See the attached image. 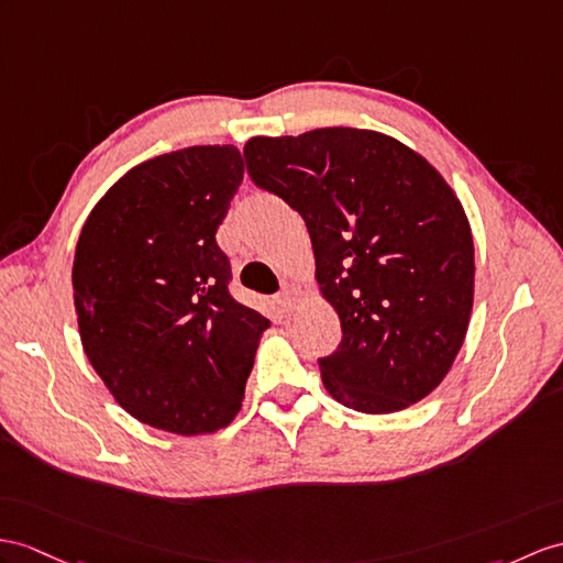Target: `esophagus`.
<instances>
[{
  "mask_svg": "<svg viewBox=\"0 0 563 563\" xmlns=\"http://www.w3.org/2000/svg\"><path fill=\"white\" fill-rule=\"evenodd\" d=\"M300 303V289L296 286H284V291L279 294V306L284 310H294Z\"/></svg>",
  "mask_w": 563,
  "mask_h": 563,
  "instance_id": "34e87169",
  "label": "esophagus"
}]
</instances>
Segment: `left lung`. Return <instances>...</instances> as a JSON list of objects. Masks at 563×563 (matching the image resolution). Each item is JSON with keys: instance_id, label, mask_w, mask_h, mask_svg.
<instances>
[{"instance_id": "1", "label": "left lung", "mask_w": 563, "mask_h": 563, "mask_svg": "<svg viewBox=\"0 0 563 563\" xmlns=\"http://www.w3.org/2000/svg\"><path fill=\"white\" fill-rule=\"evenodd\" d=\"M253 184L306 219L341 344L324 389L361 413H394L449 373L473 310V234L432 164L391 135L314 129L243 147Z\"/></svg>"}]
</instances>
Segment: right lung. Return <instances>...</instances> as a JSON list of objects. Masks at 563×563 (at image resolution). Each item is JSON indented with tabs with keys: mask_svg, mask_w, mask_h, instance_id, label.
I'll use <instances>...</instances> for the list:
<instances>
[{
	"mask_svg": "<svg viewBox=\"0 0 563 563\" xmlns=\"http://www.w3.org/2000/svg\"><path fill=\"white\" fill-rule=\"evenodd\" d=\"M241 181L234 145L176 150L123 174L80 231L71 282L84 351L150 428L208 434L241 408L269 327L229 294L214 239Z\"/></svg>",
	"mask_w": 563,
	"mask_h": 563,
	"instance_id": "1",
	"label": "right lung"
}]
</instances>
